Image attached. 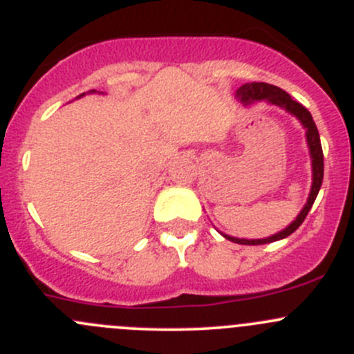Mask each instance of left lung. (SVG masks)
Segmentation results:
<instances>
[{"label":"left lung","instance_id":"1","mask_svg":"<svg viewBox=\"0 0 354 354\" xmlns=\"http://www.w3.org/2000/svg\"><path fill=\"white\" fill-rule=\"evenodd\" d=\"M234 97L241 102L243 106L253 104V102H260L266 101L267 104L270 106H277V108L284 109L286 113L292 114L299 123L303 124L305 128V137H306V144H308V152H310V159H312V188H310L308 198H306V203L303 205V209L299 210V214L296 216V219L292 221L289 226L284 227L283 231L279 233L272 234V236L262 238V240H245V238H234L230 236V234H223L226 240L233 241V243H240V245H266V243H272V241H279L283 238H288L289 234L295 233L301 223L305 221L306 214L310 212L312 209L313 202H315L317 195H319L320 187H322V180H324V152H322V145H320V137H319V130L315 127V121H313L312 114L310 111L301 106L299 102H296L288 92H284L283 88L276 87V85L270 84H263V82H252V84H245L234 92Z\"/></svg>","mask_w":354,"mask_h":354}]
</instances>
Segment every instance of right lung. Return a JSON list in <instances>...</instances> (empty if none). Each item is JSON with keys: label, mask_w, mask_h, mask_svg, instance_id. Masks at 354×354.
<instances>
[{"label": "right lung", "mask_w": 354, "mask_h": 354, "mask_svg": "<svg viewBox=\"0 0 354 354\" xmlns=\"http://www.w3.org/2000/svg\"><path fill=\"white\" fill-rule=\"evenodd\" d=\"M95 92H97V91H91V92H88V94H95ZM99 94H102V92H99ZM82 95H85V94H80V95H78V97H82Z\"/></svg>", "instance_id": "1"}]
</instances>
